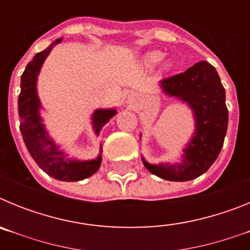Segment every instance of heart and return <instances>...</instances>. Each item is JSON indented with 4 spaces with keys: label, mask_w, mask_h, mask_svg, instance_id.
Segmentation results:
<instances>
[{
    "label": "heart",
    "mask_w": 250,
    "mask_h": 250,
    "mask_svg": "<svg viewBox=\"0 0 250 250\" xmlns=\"http://www.w3.org/2000/svg\"><path fill=\"white\" fill-rule=\"evenodd\" d=\"M163 57H164V54H163V52H159V51H156V52H151V54H149L146 56V59H145V62L150 66H154V65H156V63H158L159 61L163 59Z\"/></svg>",
    "instance_id": "1"
}]
</instances>
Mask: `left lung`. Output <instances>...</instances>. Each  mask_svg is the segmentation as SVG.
<instances>
[{"label":"left lung","instance_id":"8db88e82","mask_svg":"<svg viewBox=\"0 0 250 250\" xmlns=\"http://www.w3.org/2000/svg\"><path fill=\"white\" fill-rule=\"evenodd\" d=\"M165 94L187 101L195 115L196 130L178 165H151L144 160L150 173L170 182H187L204 174L216 160L224 144L228 127L225 90L215 68L200 61L161 81Z\"/></svg>","mask_w":250,"mask_h":250}]
</instances>
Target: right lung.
<instances>
[{"instance_id":"obj_1","label":"right lung","mask_w":250,"mask_h":250,"mask_svg":"<svg viewBox=\"0 0 250 250\" xmlns=\"http://www.w3.org/2000/svg\"><path fill=\"white\" fill-rule=\"evenodd\" d=\"M61 40H56L46 50L35 55L27 63L21 76V92L19 95L20 130L31 156L47 175L61 182H79L89 178L99 170L101 155L90 161H71L57 149L54 141L46 135L39 115L40 101L36 92V80L42 62L50 54L51 48ZM116 114L114 109L96 110L92 116L94 129L99 134L101 127Z\"/></svg>"}]
</instances>
